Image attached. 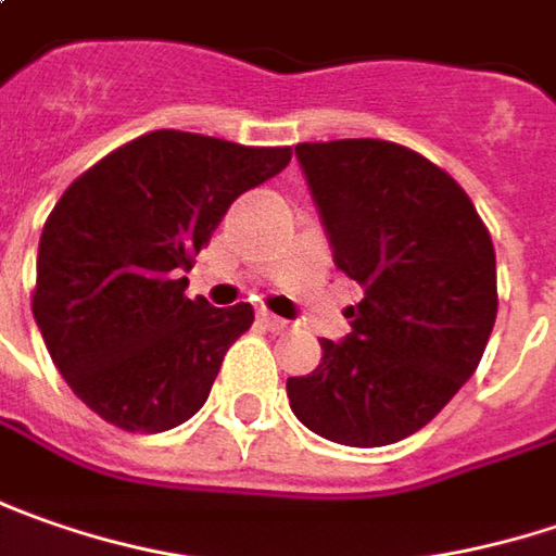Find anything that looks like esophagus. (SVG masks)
Segmentation results:
<instances>
[{
  "mask_svg": "<svg viewBox=\"0 0 556 556\" xmlns=\"http://www.w3.org/2000/svg\"><path fill=\"white\" fill-rule=\"evenodd\" d=\"M257 317H261V324L267 326L270 332H282V329L289 326V324H286V320H282V317H277V314H270V311H261Z\"/></svg>",
  "mask_w": 556,
  "mask_h": 556,
  "instance_id": "34e87169",
  "label": "esophagus"
}]
</instances>
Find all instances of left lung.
Masks as SVG:
<instances>
[{
  "label": "left lung",
  "instance_id": "left-lung-1",
  "mask_svg": "<svg viewBox=\"0 0 556 556\" xmlns=\"http://www.w3.org/2000/svg\"><path fill=\"white\" fill-rule=\"evenodd\" d=\"M336 267L361 282L342 342L289 376V407L329 442L414 435L476 374L497 317L495 245L439 164L386 139L299 142Z\"/></svg>",
  "mask_w": 556,
  "mask_h": 556
}]
</instances>
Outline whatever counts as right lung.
<instances>
[{"instance_id":"add662e5","label":"right lung","mask_w":556,"mask_h":556,"mask_svg":"<svg viewBox=\"0 0 556 556\" xmlns=\"http://www.w3.org/2000/svg\"><path fill=\"white\" fill-rule=\"evenodd\" d=\"M289 161V146L152 130L64 189L39 236L30 304L89 410L124 432H164L205 404L254 311L186 299L182 274L227 207Z\"/></svg>"}]
</instances>
